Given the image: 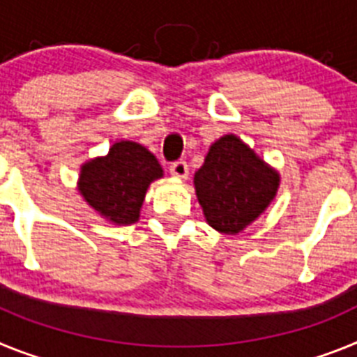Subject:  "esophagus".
Returning <instances> with one entry per match:
<instances>
[{"instance_id":"obj_1","label":"esophagus","mask_w":357,"mask_h":357,"mask_svg":"<svg viewBox=\"0 0 357 357\" xmlns=\"http://www.w3.org/2000/svg\"><path fill=\"white\" fill-rule=\"evenodd\" d=\"M170 174H174L176 178H187L188 174L187 161H183V160L174 161V163L170 165Z\"/></svg>"}]
</instances>
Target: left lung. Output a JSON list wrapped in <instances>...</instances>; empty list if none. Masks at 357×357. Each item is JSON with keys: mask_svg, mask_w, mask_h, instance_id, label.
Instances as JSON below:
<instances>
[{"mask_svg": "<svg viewBox=\"0 0 357 357\" xmlns=\"http://www.w3.org/2000/svg\"><path fill=\"white\" fill-rule=\"evenodd\" d=\"M194 185L208 225L238 234L271 203L278 174L237 136L226 135L210 147Z\"/></svg>", "mask_w": 357, "mask_h": 357, "instance_id": "left-lung-1", "label": "left lung"}]
</instances>
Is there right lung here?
<instances>
[{"label":"right lung","instance_id":"add662e5","mask_svg":"<svg viewBox=\"0 0 357 357\" xmlns=\"http://www.w3.org/2000/svg\"><path fill=\"white\" fill-rule=\"evenodd\" d=\"M160 163L135 142H119L105 158L86 163L79 190L93 208L116 225H131L140 217L151 181L161 178Z\"/></svg>","mask_w":357,"mask_h":357}]
</instances>
